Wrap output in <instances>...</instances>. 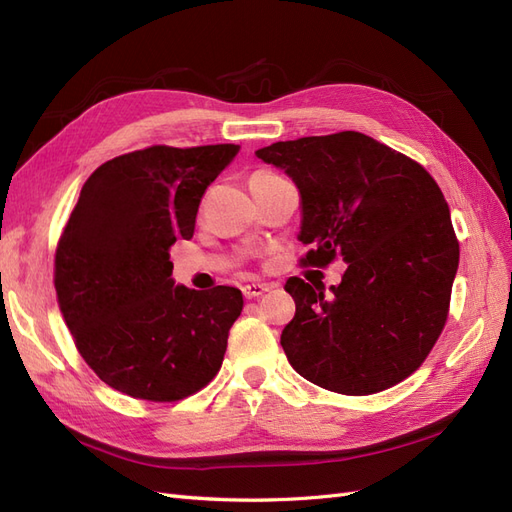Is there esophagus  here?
I'll list each match as a JSON object with an SVG mask.
<instances>
[{
    "instance_id": "esophagus-1",
    "label": "esophagus",
    "mask_w": 512,
    "mask_h": 512,
    "mask_svg": "<svg viewBox=\"0 0 512 512\" xmlns=\"http://www.w3.org/2000/svg\"><path fill=\"white\" fill-rule=\"evenodd\" d=\"M269 290V286L267 284H245L243 288H241V292H243V297L245 299H256V297H262V294H265Z\"/></svg>"
}]
</instances>
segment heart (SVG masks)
<instances>
[{
  "instance_id": "1",
  "label": "heart",
  "mask_w": 512,
  "mask_h": 512,
  "mask_svg": "<svg viewBox=\"0 0 512 512\" xmlns=\"http://www.w3.org/2000/svg\"><path fill=\"white\" fill-rule=\"evenodd\" d=\"M271 173H256V175H252V177H269Z\"/></svg>"
}]
</instances>
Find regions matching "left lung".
Here are the masks:
<instances>
[{
  "instance_id": "obj_1",
  "label": "left lung",
  "mask_w": 512,
  "mask_h": 512,
  "mask_svg": "<svg viewBox=\"0 0 512 512\" xmlns=\"http://www.w3.org/2000/svg\"><path fill=\"white\" fill-rule=\"evenodd\" d=\"M297 185L305 265L339 254L342 284L290 277L297 305L282 331L288 363L344 395L391 389L440 337L459 267L451 211L427 170L361 132L307 136L256 151Z\"/></svg>"
}]
</instances>
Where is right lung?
Here are the masks:
<instances>
[{"label":"right lung","instance_id":"obj_1","mask_svg":"<svg viewBox=\"0 0 512 512\" xmlns=\"http://www.w3.org/2000/svg\"><path fill=\"white\" fill-rule=\"evenodd\" d=\"M239 145H156L94 170L55 254L59 309L85 363L115 391L177 401L218 374L241 290L173 280L170 245L192 239L207 185Z\"/></svg>","mask_w":512,"mask_h":512}]
</instances>
